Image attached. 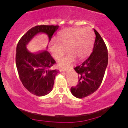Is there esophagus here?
<instances>
[{
  "instance_id": "esophagus-1",
  "label": "esophagus",
  "mask_w": 128,
  "mask_h": 128,
  "mask_svg": "<svg viewBox=\"0 0 128 128\" xmlns=\"http://www.w3.org/2000/svg\"><path fill=\"white\" fill-rule=\"evenodd\" d=\"M69 70V68H61V70L63 72H67Z\"/></svg>"
}]
</instances>
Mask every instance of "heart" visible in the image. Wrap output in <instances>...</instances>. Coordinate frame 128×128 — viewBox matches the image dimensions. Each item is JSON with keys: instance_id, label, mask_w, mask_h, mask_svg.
<instances>
[{"instance_id": "heart-1", "label": "heart", "mask_w": 128, "mask_h": 128, "mask_svg": "<svg viewBox=\"0 0 128 128\" xmlns=\"http://www.w3.org/2000/svg\"><path fill=\"white\" fill-rule=\"evenodd\" d=\"M94 41L92 30L84 28H70L62 31L57 41H52L50 45V50L56 60L61 59L66 51L69 54L59 62L62 66H69L76 60H83L90 55Z\"/></svg>"}]
</instances>
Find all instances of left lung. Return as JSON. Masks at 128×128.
Segmentation results:
<instances>
[{
  "instance_id": "8db88e82",
  "label": "left lung",
  "mask_w": 128,
  "mask_h": 128,
  "mask_svg": "<svg viewBox=\"0 0 128 128\" xmlns=\"http://www.w3.org/2000/svg\"><path fill=\"white\" fill-rule=\"evenodd\" d=\"M96 34L92 52L81 65L74 68L79 74L76 87H71L75 97L83 98L96 92L102 83L108 64V50L104 40L94 29Z\"/></svg>"
}]
</instances>
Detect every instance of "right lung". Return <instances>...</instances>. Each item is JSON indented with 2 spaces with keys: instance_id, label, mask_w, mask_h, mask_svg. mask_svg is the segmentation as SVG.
<instances>
[{
  "instance_id": "add662e5",
  "label": "right lung",
  "mask_w": 128,
  "mask_h": 128,
  "mask_svg": "<svg viewBox=\"0 0 128 128\" xmlns=\"http://www.w3.org/2000/svg\"><path fill=\"white\" fill-rule=\"evenodd\" d=\"M59 26H36L21 38L17 45L16 64L19 78L24 87L34 95L44 96L51 92L58 70L50 69L55 60L46 50L30 52L27 46L38 34L47 35L50 42Z\"/></svg>"
}]
</instances>
